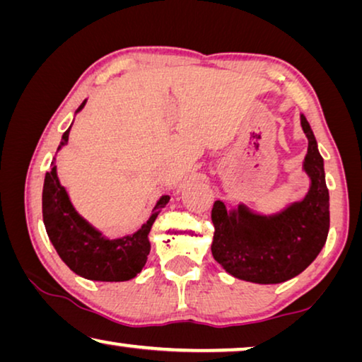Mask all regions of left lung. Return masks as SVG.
<instances>
[{
    "instance_id": "8db88e82",
    "label": "left lung",
    "mask_w": 362,
    "mask_h": 362,
    "mask_svg": "<svg viewBox=\"0 0 362 362\" xmlns=\"http://www.w3.org/2000/svg\"><path fill=\"white\" fill-rule=\"evenodd\" d=\"M301 127L308 136L303 168L311 179L303 202L274 216L255 214L243 204L233 211L222 202L212 206V256L233 277L255 284L285 282L305 271L325 245L330 211L324 159L303 114Z\"/></svg>"
}]
</instances>
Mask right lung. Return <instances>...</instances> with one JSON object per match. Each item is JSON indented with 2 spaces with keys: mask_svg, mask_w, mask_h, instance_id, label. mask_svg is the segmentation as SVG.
I'll use <instances>...</instances> for the list:
<instances>
[{
  "mask_svg": "<svg viewBox=\"0 0 362 362\" xmlns=\"http://www.w3.org/2000/svg\"><path fill=\"white\" fill-rule=\"evenodd\" d=\"M85 103L87 101L78 106L77 112ZM71 127L62 135L59 148L67 143ZM168 202V194L160 197L150 219L134 235L107 240L74 209L66 188L57 179L56 165L51 163V170L47 172L43 183V222L54 250L71 271L80 277L98 282H124L134 279L145 266L151 248L148 233L158 212Z\"/></svg>",
  "mask_w": 362,
  "mask_h": 362,
  "instance_id": "obj_1",
  "label": "right lung"
}]
</instances>
